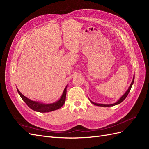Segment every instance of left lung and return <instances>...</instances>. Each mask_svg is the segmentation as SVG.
<instances>
[{
  "instance_id": "1",
  "label": "left lung",
  "mask_w": 149,
  "mask_h": 149,
  "mask_svg": "<svg viewBox=\"0 0 149 149\" xmlns=\"http://www.w3.org/2000/svg\"><path fill=\"white\" fill-rule=\"evenodd\" d=\"M134 77H133L132 81L131 84H130V85L129 86V87L128 89H127V91H126V92L123 94V96H122V97L119 99V100L118 101L116 102H115V103H114V104H98V103L94 102H93L92 101L90 100L89 99V101H91V102L92 104H93L96 105V106H102V107H110V106H115V105H118V104H120V102H123V101L125 100V99L126 98V97L127 96L129 93L130 92V89H131L132 86V84H133V83H134Z\"/></svg>"
}]
</instances>
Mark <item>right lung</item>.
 Wrapping results in <instances>:
<instances>
[{"instance_id":"1","label":"right lung","mask_w":149,"mask_h":149,"mask_svg":"<svg viewBox=\"0 0 149 149\" xmlns=\"http://www.w3.org/2000/svg\"><path fill=\"white\" fill-rule=\"evenodd\" d=\"M66 88L67 86L65 88L63 93L60 100L50 104H44L42 102H40L38 101L31 100L30 99L25 97L24 95H23V94L19 91V89H17V90L18 91V93H19V95L20 96L21 98L26 104V105H27L30 108H31V109L39 112H48L60 109V107L63 106L66 100Z\"/></svg>"}]
</instances>
